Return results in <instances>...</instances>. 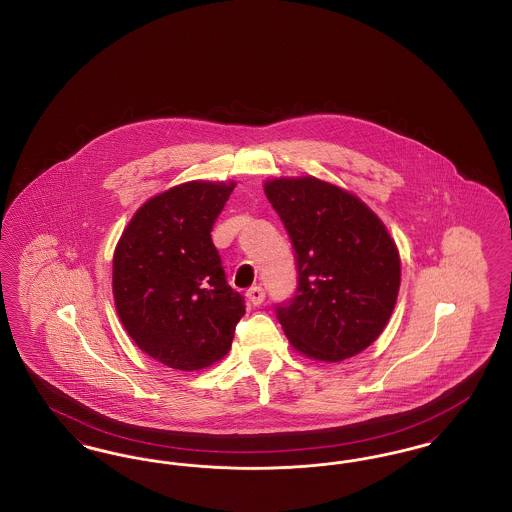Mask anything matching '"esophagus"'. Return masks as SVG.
<instances>
[{
  "mask_svg": "<svg viewBox=\"0 0 512 512\" xmlns=\"http://www.w3.org/2000/svg\"><path fill=\"white\" fill-rule=\"evenodd\" d=\"M245 295H247L249 303H251V305H255V307H257V305H261V303L265 301V290H263L261 286H253V288H249Z\"/></svg>",
  "mask_w": 512,
  "mask_h": 512,
  "instance_id": "34e87169",
  "label": "esophagus"
}]
</instances>
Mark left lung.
<instances>
[{
  "label": "left lung",
  "mask_w": 512,
  "mask_h": 512,
  "mask_svg": "<svg viewBox=\"0 0 512 512\" xmlns=\"http://www.w3.org/2000/svg\"><path fill=\"white\" fill-rule=\"evenodd\" d=\"M284 222L297 267V292L276 305L284 334L301 355L338 363L376 341L399 284L397 245L357 195L315 176L265 182Z\"/></svg>",
  "instance_id": "left-lung-1"
}]
</instances>
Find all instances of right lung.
<instances>
[{"label": "right lung", "mask_w": 512, "mask_h": 512, "mask_svg": "<svg viewBox=\"0 0 512 512\" xmlns=\"http://www.w3.org/2000/svg\"><path fill=\"white\" fill-rule=\"evenodd\" d=\"M236 182L194 180L147 199L113 255V297L124 330L155 361L201 370L220 361L245 315L211 240Z\"/></svg>", "instance_id": "1"}]
</instances>
